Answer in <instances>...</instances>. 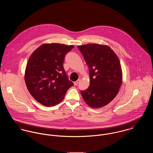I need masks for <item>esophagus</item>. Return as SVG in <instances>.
I'll return each mask as SVG.
<instances>
[{"label":"esophagus","mask_w":153,"mask_h":153,"mask_svg":"<svg viewBox=\"0 0 153 153\" xmlns=\"http://www.w3.org/2000/svg\"><path fill=\"white\" fill-rule=\"evenodd\" d=\"M80 79H78L77 81H76V82H74V85L75 86L77 85L80 83Z\"/></svg>","instance_id":"obj_1"}]
</instances>
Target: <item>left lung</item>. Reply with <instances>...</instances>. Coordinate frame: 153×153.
Segmentation results:
<instances>
[{"label": "left lung", "instance_id": "obj_1", "mask_svg": "<svg viewBox=\"0 0 153 153\" xmlns=\"http://www.w3.org/2000/svg\"><path fill=\"white\" fill-rule=\"evenodd\" d=\"M89 68L90 85L81 94L86 104L99 108L116 96L122 83L119 57L110 47L96 43L77 46Z\"/></svg>", "mask_w": 153, "mask_h": 153}]
</instances>
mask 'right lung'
<instances>
[{
	"label": "right lung",
	"mask_w": 153,
	"mask_h": 153,
	"mask_svg": "<svg viewBox=\"0 0 153 153\" xmlns=\"http://www.w3.org/2000/svg\"><path fill=\"white\" fill-rule=\"evenodd\" d=\"M74 46L45 43L29 57L25 73V81L30 94L39 103L54 106L62 102L73 83L63 68L65 55Z\"/></svg>",
	"instance_id": "add662e5"
}]
</instances>
